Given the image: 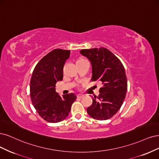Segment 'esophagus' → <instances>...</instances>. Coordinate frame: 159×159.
Segmentation results:
<instances>
[{
    "mask_svg": "<svg viewBox=\"0 0 159 159\" xmlns=\"http://www.w3.org/2000/svg\"><path fill=\"white\" fill-rule=\"evenodd\" d=\"M76 96H77V98H83V97L84 96V95H83V94H79L76 95Z\"/></svg>",
    "mask_w": 159,
    "mask_h": 159,
    "instance_id": "1",
    "label": "esophagus"
}]
</instances>
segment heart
<instances>
[{
  "label": "heart",
  "instance_id": "b5f03b06",
  "mask_svg": "<svg viewBox=\"0 0 159 159\" xmlns=\"http://www.w3.org/2000/svg\"><path fill=\"white\" fill-rule=\"evenodd\" d=\"M83 59H79L78 61H80V60H83Z\"/></svg>",
  "mask_w": 159,
  "mask_h": 159
}]
</instances>
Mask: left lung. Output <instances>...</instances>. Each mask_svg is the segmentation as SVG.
Returning a JSON list of instances; mask_svg holds the SVG:
<instances>
[{
	"label": "left lung",
	"mask_w": 159,
	"mask_h": 159,
	"mask_svg": "<svg viewBox=\"0 0 159 159\" xmlns=\"http://www.w3.org/2000/svg\"><path fill=\"white\" fill-rule=\"evenodd\" d=\"M80 53L91 62L92 81H100L102 84L100 94L93 98L87 113L96 120H108L118 111L125 98L127 81L124 66L104 48L82 49Z\"/></svg>",
	"instance_id": "left-lung-1"
}]
</instances>
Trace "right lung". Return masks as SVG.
Instances as JSON below:
<instances>
[{"label":"right lung","instance_id":"1","mask_svg":"<svg viewBox=\"0 0 159 159\" xmlns=\"http://www.w3.org/2000/svg\"><path fill=\"white\" fill-rule=\"evenodd\" d=\"M69 50L55 49L35 66L30 80V98L38 114L46 121L57 123L69 114L76 96L73 93L60 96L55 84L63 77V66L70 57Z\"/></svg>","mask_w":159,"mask_h":159}]
</instances>
